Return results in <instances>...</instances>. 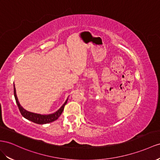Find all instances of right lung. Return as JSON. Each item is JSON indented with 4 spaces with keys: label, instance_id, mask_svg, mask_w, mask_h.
<instances>
[{
    "label": "right lung",
    "instance_id": "right-lung-1",
    "mask_svg": "<svg viewBox=\"0 0 160 160\" xmlns=\"http://www.w3.org/2000/svg\"><path fill=\"white\" fill-rule=\"evenodd\" d=\"M14 96H15V99L16 101V103L18 104V108L19 109V112L21 113L23 117H24L26 119L30 120L32 122H33L36 124H48V123L52 122L53 121H55L56 120L58 119V118L61 116V114L62 113L65 105H66L68 99L65 101L63 105L61 106V107L57 110V111L55 113H51V114H48V115H41V114L38 113H32L26 111V109H24L21 105L19 104V102L18 101L17 95H16V90L15 88V85H14Z\"/></svg>",
    "mask_w": 160,
    "mask_h": 160
}]
</instances>
